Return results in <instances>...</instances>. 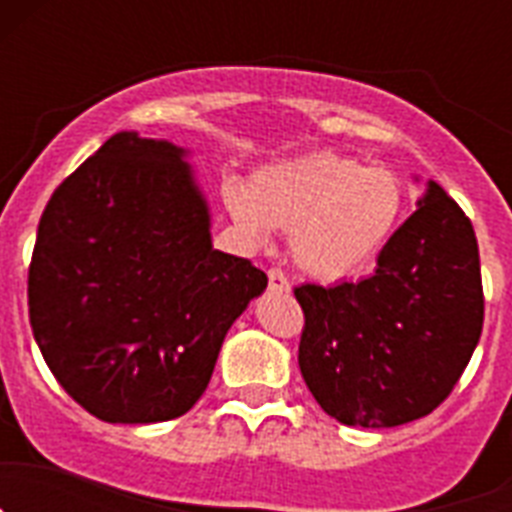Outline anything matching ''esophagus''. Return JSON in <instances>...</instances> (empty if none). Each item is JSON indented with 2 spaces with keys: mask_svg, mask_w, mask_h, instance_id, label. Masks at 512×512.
Wrapping results in <instances>:
<instances>
[{
  "mask_svg": "<svg viewBox=\"0 0 512 512\" xmlns=\"http://www.w3.org/2000/svg\"><path fill=\"white\" fill-rule=\"evenodd\" d=\"M269 289H274V292H289V279L282 269L269 271Z\"/></svg>",
  "mask_w": 512,
  "mask_h": 512,
  "instance_id": "34e87169",
  "label": "esophagus"
}]
</instances>
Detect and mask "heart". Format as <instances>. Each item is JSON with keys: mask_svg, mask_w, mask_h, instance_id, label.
I'll return each instance as SVG.
<instances>
[{"mask_svg": "<svg viewBox=\"0 0 512 512\" xmlns=\"http://www.w3.org/2000/svg\"><path fill=\"white\" fill-rule=\"evenodd\" d=\"M235 223L256 238L289 230V251L320 282L356 277L392 241L408 212V187L384 166L315 151L264 166L248 187L228 184Z\"/></svg>", "mask_w": 512, "mask_h": 512, "instance_id": "obj_1", "label": "heart"}]
</instances>
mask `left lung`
Wrapping results in <instances>:
<instances>
[{
  "mask_svg": "<svg viewBox=\"0 0 512 512\" xmlns=\"http://www.w3.org/2000/svg\"><path fill=\"white\" fill-rule=\"evenodd\" d=\"M300 372L343 425L395 428L451 395L482 336L485 297L469 217L436 182L361 282L302 284Z\"/></svg>",
  "mask_w": 512,
  "mask_h": 512,
  "instance_id": "obj_1",
  "label": "left lung"
}]
</instances>
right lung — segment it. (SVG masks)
Segmentation results:
<instances>
[{
    "instance_id": "1",
    "label": "right lung",
    "mask_w": 512,
    "mask_h": 512,
    "mask_svg": "<svg viewBox=\"0 0 512 512\" xmlns=\"http://www.w3.org/2000/svg\"><path fill=\"white\" fill-rule=\"evenodd\" d=\"M266 282L212 248L187 151L122 130L45 205L27 305L45 364L81 408L161 423L200 400L225 333Z\"/></svg>"
}]
</instances>
